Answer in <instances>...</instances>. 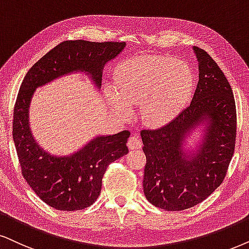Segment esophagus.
Here are the masks:
<instances>
[{
	"mask_svg": "<svg viewBox=\"0 0 249 249\" xmlns=\"http://www.w3.org/2000/svg\"><path fill=\"white\" fill-rule=\"evenodd\" d=\"M127 147L130 148V149H139V148H141V141L138 139V137L132 135L127 141Z\"/></svg>",
	"mask_w": 249,
	"mask_h": 249,
	"instance_id": "obj_1",
	"label": "esophagus"
}]
</instances>
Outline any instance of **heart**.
<instances>
[{
  "label": "heart",
  "instance_id": "b5f03b06",
  "mask_svg": "<svg viewBox=\"0 0 249 249\" xmlns=\"http://www.w3.org/2000/svg\"><path fill=\"white\" fill-rule=\"evenodd\" d=\"M193 72L185 62L171 56L147 55L127 59L116 71L107 99L121 117L130 116L128 107H141L152 126H163L184 109L193 90Z\"/></svg>",
  "mask_w": 249,
  "mask_h": 249
}]
</instances>
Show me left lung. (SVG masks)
<instances>
[{"label":"left lung","mask_w":249,"mask_h":249,"mask_svg":"<svg viewBox=\"0 0 249 249\" xmlns=\"http://www.w3.org/2000/svg\"><path fill=\"white\" fill-rule=\"evenodd\" d=\"M199 81L187 108L157 130H142L146 155L143 193L157 208L179 212L206 200L224 180L233 156L237 134L235 102L217 63L193 47ZM201 128L191 150L187 141Z\"/></svg>","instance_id":"left-lung-1"}]
</instances>
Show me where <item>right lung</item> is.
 Returning a JSON list of instances; mask_svg holds the SVG:
<instances>
[{
	"label": "right lung",
	"instance_id": "right-lung-1",
	"mask_svg": "<svg viewBox=\"0 0 249 249\" xmlns=\"http://www.w3.org/2000/svg\"><path fill=\"white\" fill-rule=\"evenodd\" d=\"M125 46V42L64 41L40 58L21 83L14 110L12 137L25 180L53 208L73 212L92 206L101 193L108 165L128 153L130 132L97 135L70 155H52L36 142L31 131L30 106L36 89L79 72L100 89L105 65L117 57Z\"/></svg>",
	"mask_w": 249,
	"mask_h": 249
}]
</instances>
